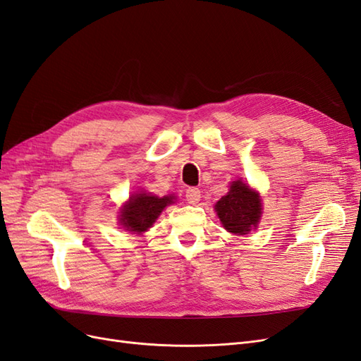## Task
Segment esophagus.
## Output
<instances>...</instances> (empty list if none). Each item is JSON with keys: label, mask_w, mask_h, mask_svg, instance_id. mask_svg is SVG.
<instances>
[{"label": "esophagus", "mask_w": 361, "mask_h": 361, "mask_svg": "<svg viewBox=\"0 0 361 361\" xmlns=\"http://www.w3.org/2000/svg\"><path fill=\"white\" fill-rule=\"evenodd\" d=\"M185 200H188L189 204L200 202V200H201V190L196 189V188H189L188 190H185Z\"/></svg>", "instance_id": "34e87169"}]
</instances>
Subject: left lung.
<instances>
[{"label":"left lung","mask_w":361,"mask_h":361,"mask_svg":"<svg viewBox=\"0 0 361 361\" xmlns=\"http://www.w3.org/2000/svg\"><path fill=\"white\" fill-rule=\"evenodd\" d=\"M261 207L259 195L238 180L231 184L228 195L220 197L214 208L226 231L243 235L258 225Z\"/></svg>","instance_id":"obj_1"}]
</instances>
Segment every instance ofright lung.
<instances>
[{
    "instance_id": "1",
    "label": "right lung",
    "mask_w": 361,
    "mask_h": 361,
    "mask_svg": "<svg viewBox=\"0 0 361 361\" xmlns=\"http://www.w3.org/2000/svg\"><path fill=\"white\" fill-rule=\"evenodd\" d=\"M173 196H153L147 193L133 195L121 210V225L130 232H144L151 228L161 210L172 204Z\"/></svg>"
}]
</instances>
